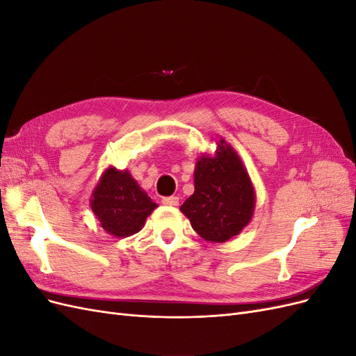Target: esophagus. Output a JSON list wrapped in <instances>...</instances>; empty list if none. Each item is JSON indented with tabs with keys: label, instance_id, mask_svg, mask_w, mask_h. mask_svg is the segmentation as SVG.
I'll return each instance as SVG.
<instances>
[{
	"label": "esophagus",
	"instance_id": "obj_1",
	"mask_svg": "<svg viewBox=\"0 0 356 356\" xmlns=\"http://www.w3.org/2000/svg\"><path fill=\"white\" fill-rule=\"evenodd\" d=\"M163 204H166V207H177L178 204V197L177 196H169V197H163Z\"/></svg>",
	"mask_w": 356,
	"mask_h": 356
}]
</instances>
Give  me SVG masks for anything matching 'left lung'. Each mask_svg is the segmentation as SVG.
<instances>
[{
  "mask_svg": "<svg viewBox=\"0 0 356 356\" xmlns=\"http://www.w3.org/2000/svg\"><path fill=\"white\" fill-rule=\"evenodd\" d=\"M255 188L236 149L217 141L215 154L202 153L195 166V193L179 211L202 239L224 243L252 220Z\"/></svg>",
  "mask_w": 356,
  "mask_h": 356,
  "instance_id": "obj_1",
  "label": "left lung"
}]
</instances>
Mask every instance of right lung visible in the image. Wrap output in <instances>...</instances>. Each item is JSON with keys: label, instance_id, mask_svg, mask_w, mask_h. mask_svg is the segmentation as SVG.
<instances>
[{"label": "right lung", "instance_id": "obj_1", "mask_svg": "<svg viewBox=\"0 0 356 356\" xmlns=\"http://www.w3.org/2000/svg\"><path fill=\"white\" fill-rule=\"evenodd\" d=\"M90 208L101 227L114 238H129L144 227L157 208L127 169L106 168L92 191Z\"/></svg>", "mask_w": 356, "mask_h": 356}]
</instances>
